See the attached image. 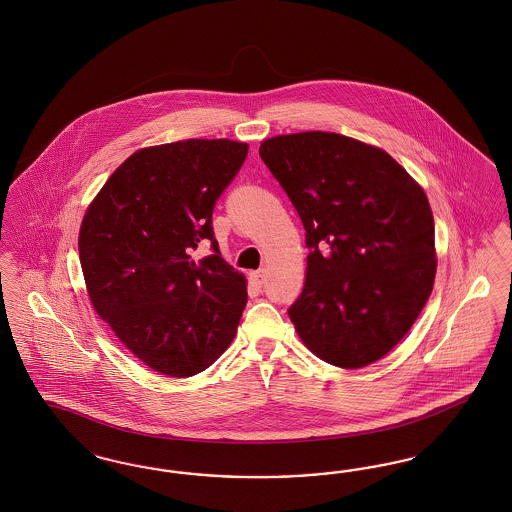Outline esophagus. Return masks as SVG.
Instances as JSON below:
<instances>
[{
  "label": "esophagus",
  "instance_id": "1",
  "mask_svg": "<svg viewBox=\"0 0 512 512\" xmlns=\"http://www.w3.org/2000/svg\"><path fill=\"white\" fill-rule=\"evenodd\" d=\"M249 280H251V284H253V286L257 287V289H261V287L265 286L266 282L265 270H257V272H251Z\"/></svg>",
  "mask_w": 512,
  "mask_h": 512
}]
</instances>
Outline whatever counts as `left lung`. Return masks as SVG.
Here are the masks:
<instances>
[{
    "instance_id": "obj_1",
    "label": "left lung",
    "mask_w": 512,
    "mask_h": 512,
    "mask_svg": "<svg viewBox=\"0 0 512 512\" xmlns=\"http://www.w3.org/2000/svg\"><path fill=\"white\" fill-rule=\"evenodd\" d=\"M259 154L307 230V278L287 310L305 347L358 369L396 347L436 276L421 184L383 148L339 133L270 137Z\"/></svg>"
}]
</instances>
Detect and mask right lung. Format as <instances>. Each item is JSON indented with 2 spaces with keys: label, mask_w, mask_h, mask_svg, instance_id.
Masks as SVG:
<instances>
[{
  "label": "right lung",
  "mask_w": 512,
  "mask_h": 512,
  "mask_svg": "<svg viewBox=\"0 0 512 512\" xmlns=\"http://www.w3.org/2000/svg\"><path fill=\"white\" fill-rule=\"evenodd\" d=\"M247 148L228 139L146 146L85 209L78 247L91 305L123 347L165 377L204 371L236 337L246 276L221 257L211 215ZM200 243L214 251L196 262Z\"/></svg>",
  "instance_id": "right-lung-1"
}]
</instances>
